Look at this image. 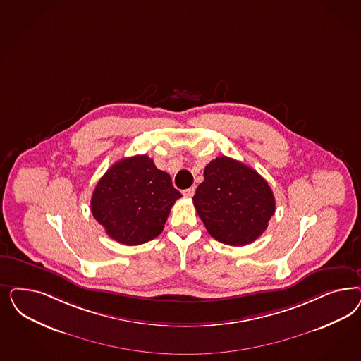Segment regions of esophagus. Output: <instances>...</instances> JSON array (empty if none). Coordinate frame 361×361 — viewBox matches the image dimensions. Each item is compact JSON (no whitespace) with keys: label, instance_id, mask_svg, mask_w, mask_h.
I'll use <instances>...</instances> for the list:
<instances>
[{"label":"esophagus","instance_id":"34e87169","mask_svg":"<svg viewBox=\"0 0 361 361\" xmlns=\"http://www.w3.org/2000/svg\"><path fill=\"white\" fill-rule=\"evenodd\" d=\"M194 194H195V187H190V188L183 190V195L187 197V198H192V197H194Z\"/></svg>","mask_w":361,"mask_h":361}]
</instances>
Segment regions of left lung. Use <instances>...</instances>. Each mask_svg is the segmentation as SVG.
<instances>
[{
  "label": "left lung",
  "instance_id": "left-lung-1",
  "mask_svg": "<svg viewBox=\"0 0 361 361\" xmlns=\"http://www.w3.org/2000/svg\"><path fill=\"white\" fill-rule=\"evenodd\" d=\"M203 175L192 200L209 235L228 245L255 242L275 214V198L266 179L228 157L211 161Z\"/></svg>",
  "mask_w": 361,
  "mask_h": 361
}]
</instances>
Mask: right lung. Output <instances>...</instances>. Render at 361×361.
<instances>
[{
  "mask_svg": "<svg viewBox=\"0 0 361 361\" xmlns=\"http://www.w3.org/2000/svg\"><path fill=\"white\" fill-rule=\"evenodd\" d=\"M182 197L167 173L147 155L114 163L94 188L92 214L118 243L143 245L162 233L164 223Z\"/></svg>",
  "mask_w": 361,
  "mask_h": 361,
  "instance_id": "1",
  "label": "right lung"
}]
</instances>
